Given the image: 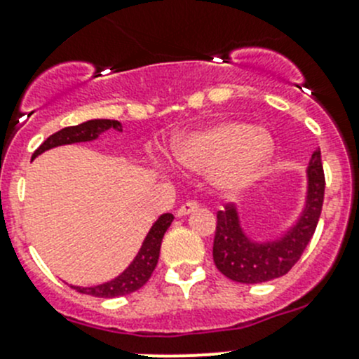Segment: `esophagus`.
Returning <instances> with one entry per match:
<instances>
[{"mask_svg":"<svg viewBox=\"0 0 359 359\" xmlns=\"http://www.w3.org/2000/svg\"><path fill=\"white\" fill-rule=\"evenodd\" d=\"M196 208H198V201L189 200V201H186V203H184L179 210H177V215H179V217H184V215L191 214V212H194Z\"/></svg>","mask_w":359,"mask_h":359,"instance_id":"34e87169","label":"esophagus"}]
</instances>
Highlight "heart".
Here are the masks:
<instances>
[{
  "label": "heart",
  "instance_id": "b5f03b06",
  "mask_svg": "<svg viewBox=\"0 0 359 359\" xmlns=\"http://www.w3.org/2000/svg\"><path fill=\"white\" fill-rule=\"evenodd\" d=\"M273 151L266 131L242 123H221L193 135L177 147V161L189 170H214L226 189H238L256 179Z\"/></svg>",
  "mask_w": 359,
  "mask_h": 359
}]
</instances>
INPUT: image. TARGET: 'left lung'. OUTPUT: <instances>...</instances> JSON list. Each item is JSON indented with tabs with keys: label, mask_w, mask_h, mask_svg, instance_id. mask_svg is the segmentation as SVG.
<instances>
[{
	"label": "left lung",
	"mask_w": 359,
	"mask_h": 359,
	"mask_svg": "<svg viewBox=\"0 0 359 359\" xmlns=\"http://www.w3.org/2000/svg\"><path fill=\"white\" fill-rule=\"evenodd\" d=\"M307 207L300 221L279 240L257 243L245 236L233 207L217 212L214 238V263L228 279L242 284H259L286 276L297 264L314 236L325 201V170L321 151L309 163Z\"/></svg>",
	"instance_id": "8db88e82"
}]
</instances>
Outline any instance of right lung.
<instances>
[{
    "instance_id": "add662e5",
    "label": "right lung",
    "mask_w": 359,
    "mask_h": 359,
    "mask_svg": "<svg viewBox=\"0 0 359 359\" xmlns=\"http://www.w3.org/2000/svg\"><path fill=\"white\" fill-rule=\"evenodd\" d=\"M123 131L119 121H110V119H95L87 121V123L79 124V126H69L62 128L57 133L50 135L36 151L33 152V158H36L41 152L48 151L52 147H57V145H66V144H76V142H89L98 138L100 133L110 130ZM173 221L172 214H163L158 221L154 222V226L151 228L149 235L145 236L144 243H142L140 252L137 254V257L133 259V263L121 273L119 277H116L114 280L105 284H100L95 287H79L72 286L73 290L79 291L82 294H93V297L98 298H116V297H124V294L135 293V291L140 290L149 279H151L152 272H154L156 264L159 259V249H161V240L165 236L166 229L170 228Z\"/></svg>"
}]
</instances>
